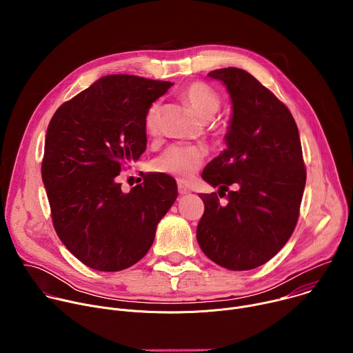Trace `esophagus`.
<instances>
[{
	"label": "esophagus",
	"mask_w": 353,
	"mask_h": 353,
	"mask_svg": "<svg viewBox=\"0 0 353 353\" xmlns=\"http://www.w3.org/2000/svg\"><path fill=\"white\" fill-rule=\"evenodd\" d=\"M177 190H179V194H180V195H185V194L190 192V188H188L187 185H184L183 183H179V184H177Z\"/></svg>",
	"instance_id": "obj_1"
}]
</instances>
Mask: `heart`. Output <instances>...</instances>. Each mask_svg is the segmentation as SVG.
Returning <instances> with one entry per match:
<instances>
[{
	"instance_id": "b5f03b06",
	"label": "heart",
	"mask_w": 353,
	"mask_h": 353,
	"mask_svg": "<svg viewBox=\"0 0 353 353\" xmlns=\"http://www.w3.org/2000/svg\"><path fill=\"white\" fill-rule=\"evenodd\" d=\"M181 97L191 106L194 113L201 120H211L221 109L219 93L204 82H192L181 90ZM161 114V105L157 102L150 106L145 114V130L154 134L158 128ZM205 149L194 145H170L163 154L155 161L158 172L172 176L177 180L187 181L194 177L205 159Z\"/></svg>"
}]
</instances>
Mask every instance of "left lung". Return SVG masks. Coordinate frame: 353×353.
<instances>
[{
  "label": "left lung",
  "instance_id": "1",
  "mask_svg": "<svg viewBox=\"0 0 353 353\" xmlns=\"http://www.w3.org/2000/svg\"><path fill=\"white\" fill-rule=\"evenodd\" d=\"M232 99L226 149L211 161L203 179L228 196L201 194L205 211L196 240L205 256L232 271L270 261L294 230L306 169L299 130L289 109L253 75L229 67L211 71ZM229 185L236 192L224 191Z\"/></svg>",
  "mask_w": 353,
  "mask_h": 353
}]
</instances>
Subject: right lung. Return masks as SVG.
I'll use <instances>...</instances> for the list:
<instances>
[{"label":"right lung","instance_id":"add662e5","mask_svg":"<svg viewBox=\"0 0 353 353\" xmlns=\"http://www.w3.org/2000/svg\"><path fill=\"white\" fill-rule=\"evenodd\" d=\"M172 82L116 74L97 79L50 120L41 179L54 229L86 267L116 272L138 263L177 198L176 180L149 173L130 192L117 176L146 148L145 114Z\"/></svg>","mask_w":353,"mask_h":353}]
</instances>
